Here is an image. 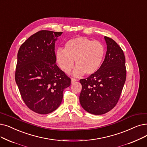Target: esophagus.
<instances>
[{"label": "esophagus", "instance_id": "obj_1", "mask_svg": "<svg viewBox=\"0 0 147 147\" xmlns=\"http://www.w3.org/2000/svg\"><path fill=\"white\" fill-rule=\"evenodd\" d=\"M76 80L75 78H71V84H73V83H74Z\"/></svg>", "mask_w": 147, "mask_h": 147}]
</instances>
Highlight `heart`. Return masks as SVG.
<instances>
[{
  "label": "heart",
  "instance_id": "obj_1",
  "mask_svg": "<svg viewBox=\"0 0 147 147\" xmlns=\"http://www.w3.org/2000/svg\"><path fill=\"white\" fill-rule=\"evenodd\" d=\"M105 53L104 46L98 41H92L85 37H76L67 41L64 49L56 52V61L63 71L69 73L74 65L75 76L85 73L91 75L100 68Z\"/></svg>",
  "mask_w": 147,
  "mask_h": 147
}]
</instances>
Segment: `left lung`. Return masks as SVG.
Here are the masks:
<instances>
[{"instance_id":"obj_1","label":"left lung","mask_w":147,"mask_h":147,"mask_svg":"<svg viewBox=\"0 0 147 147\" xmlns=\"http://www.w3.org/2000/svg\"><path fill=\"white\" fill-rule=\"evenodd\" d=\"M107 52L97 71L80 80L81 106L94 115L105 114L115 106L126 79L125 59L123 51L112 38L105 36Z\"/></svg>"}]
</instances>
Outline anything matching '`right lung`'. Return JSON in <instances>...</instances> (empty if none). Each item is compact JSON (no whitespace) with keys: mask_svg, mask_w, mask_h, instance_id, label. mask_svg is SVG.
I'll list each match as a JSON object with an SVG mask.
<instances>
[{"mask_svg":"<svg viewBox=\"0 0 147 147\" xmlns=\"http://www.w3.org/2000/svg\"><path fill=\"white\" fill-rule=\"evenodd\" d=\"M62 32L42 30L19 49L15 79L24 103L32 111L48 114L61 105L71 79L56 64L55 41Z\"/></svg>","mask_w":147,"mask_h":147,"instance_id":"right-lung-1","label":"right lung"}]
</instances>
